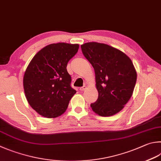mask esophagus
<instances>
[{
	"mask_svg": "<svg viewBox=\"0 0 161 161\" xmlns=\"http://www.w3.org/2000/svg\"><path fill=\"white\" fill-rule=\"evenodd\" d=\"M86 86H84L83 87H80V91H84V90H86Z\"/></svg>",
	"mask_w": 161,
	"mask_h": 161,
	"instance_id": "1",
	"label": "esophagus"
}]
</instances>
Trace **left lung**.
I'll return each mask as SVG.
<instances>
[{
    "mask_svg": "<svg viewBox=\"0 0 161 161\" xmlns=\"http://www.w3.org/2000/svg\"><path fill=\"white\" fill-rule=\"evenodd\" d=\"M81 50L95 69L99 93L91 108L101 116L116 114L130 100L136 84L137 72L132 60L120 50L104 43H86L81 45Z\"/></svg>",
    "mask_w": 161,
    "mask_h": 161,
    "instance_id": "obj_1",
    "label": "left lung"
}]
</instances>
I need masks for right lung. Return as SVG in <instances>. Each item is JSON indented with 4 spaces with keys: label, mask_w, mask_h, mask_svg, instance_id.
I'll return each mask as SVG.
<instances>
[{
    "label": "right lung",
    "mask_w": 161,
    "mask_h": 161,
    "mask_svg": "<svg viewBox=\"0 0 161 161\" xmlns=\"http://www.w3.org/2000/svg\"><path fill=\"white\" fill-rule=\"evenodd\" d=\"M79 45L53 43L41 49L27 66L23 78L26 98L42 116H61L76 91L71 87L66 66Z\"/></svg>",
    "instance_id": "right-lung-1"
}]
</instances>
